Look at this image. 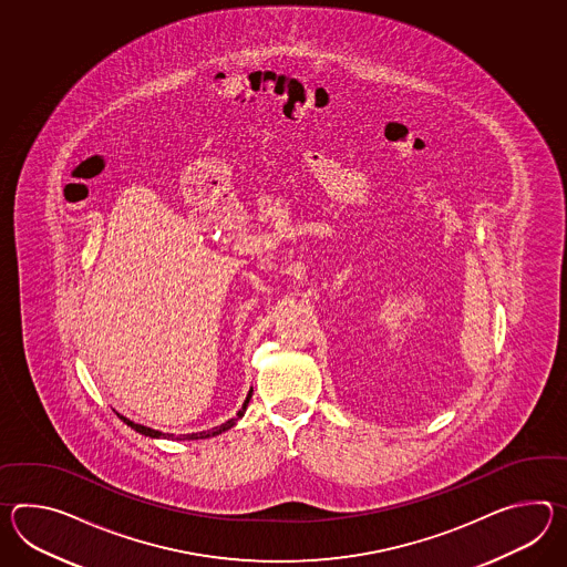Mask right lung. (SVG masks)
<instances>
[{
  "label": "right lung",
  "instance_id": "1",
  "mask_svg": "<svg viewBox=\"0 0 567 567\" xmlns=\"http://www.w3.org/2000/svg\"><path fill=\"white\" fill-rule=\"evenodd\" d=\"M250 399H252V389L248 392V396H246V401L241 404V409H239L238 413L234 419H229L226 423H221L219 427L209 429V431H199V433H187V435H173V433H163V431H156V429L144 427V425H138V423H134V421H130L127 416L117 415L124 423H126L127 427L134 429V431H138L140 435H146V437H152V440H173V441H193V440H207V437H215V435H221V433H226L227 429L234 427L236 423H238L239 419L244 416L246 413V409H248V403H250Z\"/></svg>",
  "mask_w": 567,
  "mask_h": 567
}]
</instances>
